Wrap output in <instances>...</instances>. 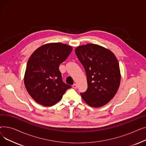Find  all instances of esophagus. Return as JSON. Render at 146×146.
Listing matches in <instances>:
<instances>
[{
    "mask_svg": "<svg viewBox=\"0 0 146 146\" xmlns=\"http://www.w3.org/2000/svg\"><path fill=\"white\" fill-rule=\"evenodd\" d=\"M77 87H78L77 84H76V83L73 84V88L74 89H76V88H77Z\"/></svg>",
    "mask_w": 146,
    "mask_h": 146,
    "instance_id": "esophagus-1",
    "label": "esophagus"
}]
</instances>
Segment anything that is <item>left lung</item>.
I'll use <instances>...</instances> for the list:
<instances>
[{
    "label": "left lung",
    "instance_id": "8db88e82",
    "mask_svg": "<svg viewBox=\"0 0 146 146\" xmlns=\"http://www.w3.org/2000/svg\"><path fill=\"white\" fill-rule=\"evenodd\" d=\"M75 52L87 77L88 89L80 93L83 99L96 108L108 104L115 95L121 81L115 56L110 50L94 44L79 46Z\"/></svg>",
    "mask_w": 146,
    "mask_h": 146
}]
</instances>
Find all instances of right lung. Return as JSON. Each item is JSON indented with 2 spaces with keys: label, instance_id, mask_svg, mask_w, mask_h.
Segmentation results:
<instances>
[{
  "label": "right lung",
  "instance_id": "add662e5",
  "mask_svg": "<svg viewBox=\"0 0 146 146\" xmlns=\"http://www.w3.org/2000/svg\"><path fill=\"white\" fill-rule=\"evenodd\" d=\"M72 51L71 46L60 42L50 43L37 48L29 57L24 83L28 94L38 104L52 106L72 88L63 82L59 70L60 64Z\"/></svg>",
  "mask_w": 146,
  "mask_h": 146
}]
</instances>
